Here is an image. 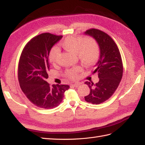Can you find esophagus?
I'll return each instance as SVG.
<instances>
[{
  "label": "esophagus",
  "instance_id": "34e87169",
  "mask_svg": "<svg viewBox=\"0 0 145 145\" xmlns=\"http://www.w3.org/2000/svg\"><path fill=\"white\" fill-rule=\"evenodd\" d=\"M71 85H72V86H73V87L77 88V87H78L80 86V83H74V84H72Z\"/></svg>",
  "mask_w": 145,
  "mask_h": 145
}]
</instances>
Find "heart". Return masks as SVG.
I'll return each mask as SVG.
<instances>
[{"label":"heart","instance_id":"b5f03b06","mask_svg":"<svg viewBox=\"0 0 145 145\" xmlns=\"http://www.w3.org/2000/svg\"><path fill=\"white\" fill-rule=\"evenodd\" d=\"M61 47L67 51L76 54L81 62L85 65L91 66L95 64L100 56V50L97 42L92 38L84 39L80 37H68L62 41ZM59 55V50L54 48L50 54V61L54 64L57 62ZM79 66L69 69L66 72V75L70 78L74 79L77 76V73L81 70Z\"/></svg>","mask_w":145,"mask_h":145}]
</instances>
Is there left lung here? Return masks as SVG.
Instances as JSON below:
<instances>
[{"label": "left lung", "instance_id": "left-lung-1", "mask_svg": "<svg viewBox=\"0 0 145 145\" xmlns=\"http://www.w3.org/2000/svg\"><path fill=\"white\" fill-rule=\"evenodd\" d=\"M84 34L92 37L100 50L99 61L92 72L97 73L99 81L95 84L85 82L90 88V93L84 99L87 102L98 105L110 98L120 84L123 73L122 59L116 44L106 33L91 29Z\"/></svg>", "mask_w": 145, "mask_h": 145}]
</instances>
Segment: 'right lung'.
Returning a JSON list of instances; mask_svg holds the SVG:
<instances>
[{"label":"right lung","instance_id":"add662e5","mask_svg":"<svg viewBox=\"0 0 145 145\" xmlns=\"http://www.w3.org/2000/svg\"><path fill=\"white\" fill-rule=\"evenodd\" d=\"M62 36L43 33L35 37L23 49L18 65V80L24 94L33 104L44 109L57 106L69 85H50L46 79L50 70L51 48Z\"/></svg>","mask_w":145,"mask_h":145}]
</instances>
